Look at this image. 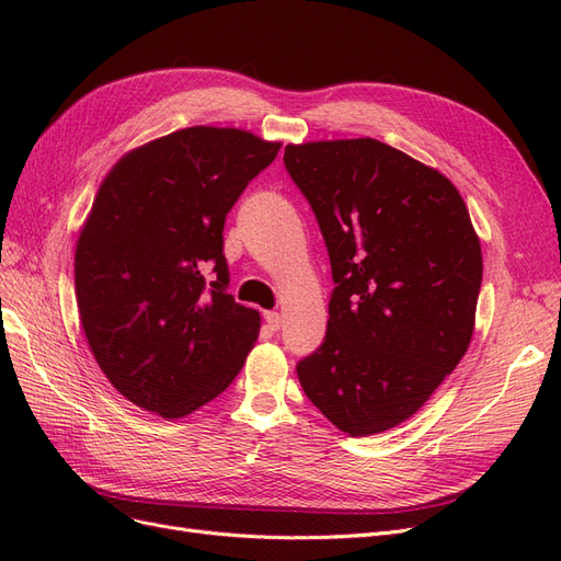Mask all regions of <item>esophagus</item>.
Segmentation results:
<instances>
[{
  "label": "esophagus",
  "mask_w": 561,
  "mask_h": 561,
  "mask_svg": "<svg viewBox=\"0 0 561 561\" xmlns=\"http://www.w3.org/2000/svg\"><path fill=\"white\" fill-rule=\"evenodd\" d=\"M264 320L271 330H280V325H283V316L278 311H266Z\"/></svg>",
  "instance_id": "34e87169"
}]
</instances>
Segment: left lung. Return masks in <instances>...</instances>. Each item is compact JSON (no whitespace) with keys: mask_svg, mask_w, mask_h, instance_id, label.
Listing matches in <instances>:
<instances>
[{"mask_svg":"<svg viewBox=\"0 0 561 561\" xmlns=\"http://www.w3.org/2000/svg\"><path fill=\"white\" fill-rule=\"evenodd\" d=\"M311 203L334 290L325 342L299 360L307 398L365 437L416 414L468 351L482 248L435 168L375 138L285 147Z\"/></svg>","mask_w":561,"mask_h":561,"instance_id":"obj_1","label":"left lung"}]
</instances>
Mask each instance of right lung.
Instances as JSON below:
<instances>
[{"mask_svg":"<svg viewBox=\"0 0 561 561\" xmlns=\"http://www.w3.org/2000/svg\"><path fill=\"white\" fill-rule=\"evenodd\" d=\"M280 142L192 126L128 151L100 184L75 250L83 334L133 404L180 419L239 375L260 313L229 295L225 219Z\"/></svg>","mask_w":561,"mask_h":561,"instance_id":"1","label":"right lung"}]
</instances>
